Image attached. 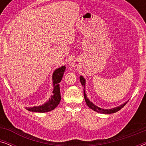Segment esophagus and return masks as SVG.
<instances>
[{
  "label": "esophagus",
  "mask_w": 146,
  "mask_h": 146,
  "mask_svg": "<svg viewBox=\"0 0 146 146\" xmlns=\"http://www.w3.org/2000/svg\"><path fill=\"white\" fill-rule=\"evenodd\" d=\"M78 63L77 62H74L72 63V66L73 67H76V66H78Z\"/></svg>",
  "instance_id": "1"
}]
</instances>
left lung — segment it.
<instances>
[{
	"label": "left lung",
	"instance_id": "1",
	"mask_svg": "<svg viewBox=\"0 0 146 146\" xmlns=\"http://www.w3.org/2000/svg\"><path fill=\"white\" fill-rule=\"evenodd\" d=\"M80 82L82 84V85L83 86L84 88H85V84H86V80L84 78L83 76H80ZM84 99H85V101H86V104L90 108L93 110L94 111H97V112L98 113H107V114H109V113H115L116 112V111H119V110H121L122 108L126 104L127 102H125L124 104H121L119 106H117V107H115L114 108H112V109H102V108H100L98 107L97 106H96L95 104H94L92 102L89 100L88 99V98L86 96V94L85 93V90L84 89Z\"/></svg>",
	"mask_w": 146,
	"mask_h": 146
}]
</instances>
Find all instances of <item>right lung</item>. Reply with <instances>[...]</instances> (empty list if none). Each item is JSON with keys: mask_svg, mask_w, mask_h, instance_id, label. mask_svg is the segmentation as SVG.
Returning a JSON list of instances; mask_svg holds the SVG:
<instances>
[{"mask_svg": "<svg viewBox=\"0 0 146 146\" xmlns=\"http://www.w3.org/2000/svg\"><path fill=\"white\" fill-rule=\"evenodd\" d=\"M66 66H62L56 70L52 74V81H53V94L51 96L49 100L46 102L42 106H34V107H27L26 109L29 111H35V112H48L51 110H53L56 108L58 105L59 104L61 100L60 91V85L59 83L60 82L62 78L64 75V72H65Z\"/></svg>", "mask_w": 146, "mask_h": 146, "instance_id": "1", "label": "right lung"}]
</instances>
